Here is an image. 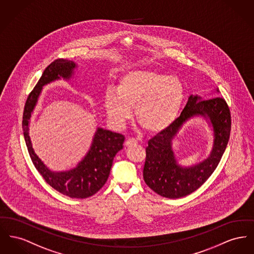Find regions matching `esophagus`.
<instances>
[{"instance_id": "esophagus-1", "label": "esophagus", "mask_w": 254, "mask_h": 254, "mask_svg": "<svg viewBox=\"0 0 254 254\" xmlns=\"http://www.w3.org/2000/svg\"><path fill=\"white\" fill-rule=\"evenodd\" d=\"M137 144H138V141H137L136 139H134V138H130V139H127V140L126 141V147H127V148L136 146Z\"/></svg>"}]
</instances>
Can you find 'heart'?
<instances>
[{
    "label": "heart",
    "instance_id": "heart-1",
    "mask_svg": "<svg viewBox=\"0 0 254 254\" xmlns=\"http://www.w3.org/2000/svg\"><path fill=\"white\" fill-rule=\"evenodd\" d=\"M184 87L177 76L153 70H131L120 77L116 88L105 90L104 105L110 122L123 127L131 117L152 133L163 131L178 118Z\"/></svg>",
    "mask_w": 254,
    "mask_h": 254
}]
</instances>
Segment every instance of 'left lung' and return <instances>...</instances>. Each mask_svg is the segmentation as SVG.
I'll use <instances>...</instances> for the list:
<instances>
[{
    "instance_id": "left-lung-1",
    "label": "left lung",
    "mask_w": 254,
    "mask_h": 254,
    "mask_svg": "<svg viewBox=\"0 0 254 254\" xmlns=\"http://www.w3.org/2000/svg\"><path fill=\"white\" fill-rule=\"evenodd\" d=\"M216 92L220 91L217 88ZM206 99L197 95L189 97L180 116L168 128L149 141L143 177L156 194L168 198H179L198 189L213 174L226 149L230 129V111L222 97ZM194 117L206 119L213 131V147L203 162L185 167L178 164L172 141L182 126Z\"/></svg>"
}]
</instances>
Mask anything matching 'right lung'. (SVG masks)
<instances>
[{"label":"right lung","mask_w":254,"mask_h":254,"mask_svg":"<svg viewBox=\"0 0 254 254\" xmlns=\"http://www.w3.org/2000/svg\"><path fill=\"white\" fill-rule=\"evenodd\" d=\"M76 68L77 64L74 61L63 59L55 60L46 68L27 99L22 126L31 161L46 182L67 196L85 198L96 194L105 185L110 174L113 159L117 152L123 149L124 135L98 127L86 155L75 168L62 172L51 171L43 163L32 149L29 135L30 117L37 105L43 86L60 78L69 80L74 75Z\"/></svg>","instance_id":"obj_1"}]
</instances>
